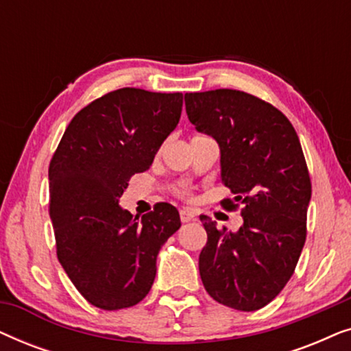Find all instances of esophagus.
I'll list each match as a JSON object with an SVG mask.
<instances>
[{
	"label": "esophagus",
	"instance_id": "esophagus-1",
	"mask_svg": "<svg viewBox=\"0 0 351 351\" xmlns=\"http://www.w3.org/2000/svg\"><path fill=\"white\" fill-rule=\"evenodd\" d=\"M195 219V213L193 210H189V209H182L180 210V220L182 222H191V220Z\"/></svg>",
	"mask_w": 351,
	"mask_h": 351
}]
</instances>
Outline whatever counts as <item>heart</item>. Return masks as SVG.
Wrapping results in <instances>:
<instances>
[{
  "instance_id": "1",
  "label": "heart",
  "mask_w": 351,
  "mask_h": 351,
  "mask_svg": "<svg viewBox=\"0 0 351 351\" xmlns=\"http://www.w3.org/2000/svg\"><path fill=\"white\" fill-rule=\"evenodd\" d=\"M177 193H179L180 196H184V198H189V196H190L189 189H180V190H177Z\"/></svg>"
}]
</instances>
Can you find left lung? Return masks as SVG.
Segmentation results:
<instances>
[{
	"instance_id": "obj_1",
	"label": "left lung",
	"mask_w": 351,
	"mask_h": 351,
	"mask_svg": "<svg viewBox=\"0 0 351 351\" xmlns=\"http://www.w3.org/2000/svg\"><path fill=\"white\" fill-rule=\"evenodd\" d=\"M185 110L219 143L222 184L234 195L222 206H241L243 217L233 233L199 215L201 281L219 304L256 311L291 280L305 244L311 182L299 137L280 110L243 90L186 93Z\"/></svg>"
}]
</instances>
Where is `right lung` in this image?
<instances>
[{
	"mask_svg": "<svg viewBox=\"0 0 351 351\" xmlns=\"http://www.w3.org/2000/svg\"><path fill=\"white\" fill-rule=\"evenodd\" d=\"M184 95L123 88L95 99L66 126L49 165L57 258L80 294L121 310L152 289L156 257L180 228L179 210L156 203L142 219L118 204L134 174L150 169L180 119Z\"/></svg>",
	"mask_w": 351,
	"mask_h": 351,
	"instance_id": "obj_1",
	"label": "right lung"
}]
</instances>
